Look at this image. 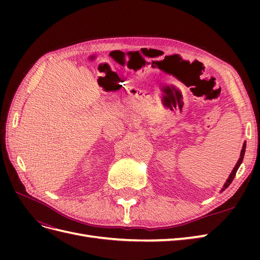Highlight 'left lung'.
<instances>
[{
	"instance_id": "8db88e82",
	"label": "left lung",
	"mask_w": 260,
	"mask_h": 260,
	"mask_svg": "<svg viewBox=\"0 0 260 260\" xmlns=\"http://www.w3.org/2000/svg\"><path fill=\"white\" fill-rule=\"evenodd\" d=\"M245 148H246V142H244V144H243V148H242V151H241V155H240V158H239V160H238V162H237V165H235V167L233 168V170H232V172H231V175L229 176V178H228V180H226V182L224 183V185H223V188H222V191H224L225 188L229 186L230 184H231V182L233 181V179H234V177H235V175H237V171H238V169H239V167L241 166V164H242V160H243V158H244V154H245Z\"/></svg>"
}]
</instances>
